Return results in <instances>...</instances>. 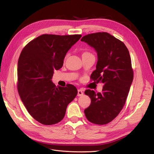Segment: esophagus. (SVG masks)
<instances>
[{"label": "esophagus", "instance_id": "34e87169", "mask_svg": "<svg viewBox=\"0 0 154 154\" xmlns=\"http://www.w3.org/2000/svg\"><path fill=\"white\" fill-rule=\"evenodd\" d=\"M83 94V91L82 89H78V96H81Z\"/></svg>", "mask_w": 154, "mask_h": 154}]
</instances>
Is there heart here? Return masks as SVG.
I'll return each mask as SVG.
<instances>
[{"label":"heart","mask_w":154,"mask_h":154,"mask_svg":"<svg viewBox=\"0 0 154 154\" xmlns=\"http://www.w3.org/2000/svg\"><path fill=\"white\" fill-rule=\"evenodd\" d=\"M86 54H91L90 53H88V52H84L83 53L82 55H86Z\"/></svg>","instance_id":"heart-1"}]
</instances>
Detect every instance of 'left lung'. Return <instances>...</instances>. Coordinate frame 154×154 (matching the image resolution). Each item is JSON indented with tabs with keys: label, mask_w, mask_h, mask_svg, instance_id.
I'll return each instance as SVG.
<instances>
[{
	"label": "left lung",
	"mask_w": 154,
	"mask_h": 154,
	"mask_svg": "<svg viewBox=\"0 0 154 154\" xmlns=\"http://www.w3.org/2000/svg\"><path fill=\"white\" fill-rule=\"evenodd\" d=\"M81 41L96 51V69L91 77L103 84L101 92L85 91L91 103L84 113L90 122L105 125L122 110L132 85L134 75L129 51L122 41L105 32L85 35Z\"/></svg>",
	"instance_id": "8db88e82"
}]
</instances>
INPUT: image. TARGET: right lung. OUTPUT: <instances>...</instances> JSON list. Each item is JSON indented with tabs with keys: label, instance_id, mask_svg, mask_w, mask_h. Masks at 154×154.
Wrapping results in <instances>:
<instances>
[{
	"label": "right lung",
	"instance_id": "obj_1",
	"mask_svg": "<svg viewBox=\"0 0 154 154\" xmlns=\"http://www.w3.org/2000/svg\"><path fill=\"white\" fill-rule=\"evenodd\" d=\"M81 35H42L27 44L18 61V91L30 115L45 125L64 118L68 104L77 95L71 84L56 87L51 79L54 70L63 66L67 51Z\"/></svg>",
	"mask_w": 154,
	"mask_h": 154
}]
</instances>
